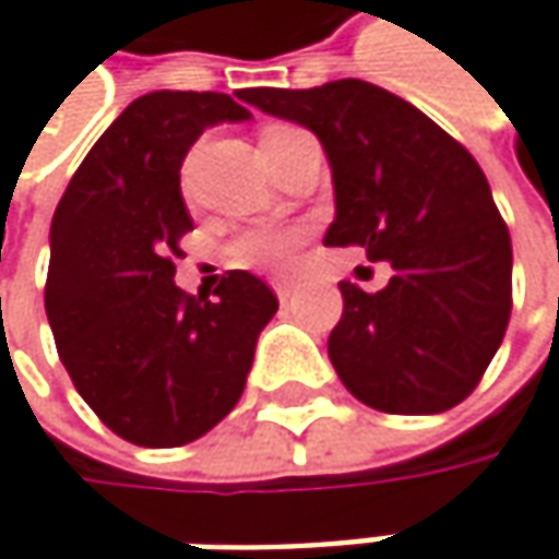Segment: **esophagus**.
I'll return each mask as SVG.
<instances>
[{
	"label": "esophagus",
	"instance_id": "esophagus-1",
	"mask_svg": "<svg viewBox=\"0 0 559 559\" xmlns=\"http://www.w3.org/2000/svg\"><path fill=\"white\" fill-rule=\"evenodd\" d=\"M294 290H297L294 284H275V294H278L281 304H287V300L294 297Z\"/></svg>",
	"mask_w": 559,
	"mask_h": 559
}]
</instances>
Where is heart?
<instances>
[{"instance_id": "obj_1", "label": "heart", "mask_w": 559, "mask_h": 559, "mask_svg": "<svg viewBox=\"0 0 559 559\" xmlns=\"http://www.w3.org/2000/svg\"><path fill=\"white\" fill-rule=\"evenodd\" d=\"M287 132H297V129H290V126H265L262 129V142L281 139ZM304 237H307L304 227H255V230L240 234L230 243L227 259L237 269H252V272H265V275H284V272L294 269L297 252L304 247Z\"/></svg>"}]
</instances>
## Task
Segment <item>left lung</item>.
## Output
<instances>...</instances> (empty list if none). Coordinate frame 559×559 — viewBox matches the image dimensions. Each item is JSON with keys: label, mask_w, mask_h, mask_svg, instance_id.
<instances>
[{"label": "left lung", "mask_w": 559, "mask_h": 559, "mask_svg": "<svg viewBox=\"0 0 559 559\" xmlns=\"http://www.w3.org/2000/svg\"><path fill=\"white\" fill-rule=\"evenodd\" d=\"M240 100L322 142L335 182L325 247H364L392 265L377 294L338 284L345 312L329 357L347 392L385 414L465 402L512 310V243L475 157L414 104L360 79L249 87Z\"/></svg>", "instance_id": "obj_1"}]
</instances>
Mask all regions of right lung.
I'll list each match as a JSON object with an SVG mask.
<instances>
[{"mask_svg": "<svg viewBox=\"0 0 559 559\" xmlns=\"http://www.w3.org/2000/svg\"><path fill=\"white\" fill-rule=\"evenodd\" d=\"M247 107L214 91H151L94 142L50 227L47 319L79 395L116 437L167 449L205 437L243 395L259 332L278 297L227 272L214 297L174 284L182 157Z\"/></svg>", "mask_w": 559, "mask_h": 559, "instance_id": "obj_1", "label": "right lung"}]
</instances>
